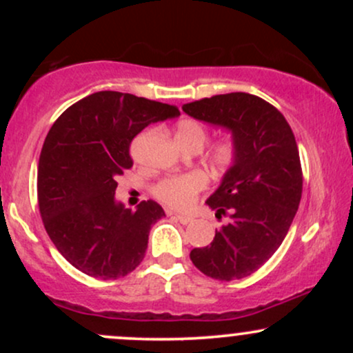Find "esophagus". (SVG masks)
Segmentation results:
<instances>
[{
    "mask_svg": "<svg viewBox=\"0 0 353 353\" xmlns=\"http://www.w3.org/2000/svg\"><path fill=\"white\" fill-rule=\"evenodd\" d=\"M168 216H171L172 219H176V221H179L181 224H184V225H188V224H190V222L194 221V219L189 217V216H179V214H172V212H168Z\"/></svg>",
    "mask_w": 353,
    "mask_h": 353,
    "instance_id": "obj_1",
    "label": "esophagus"
}]
</instances>
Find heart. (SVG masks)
<instances>
[{
	"label": "heart",
	"mask_w": 353,
	"mask_h": 353,
	"mask_svg": "<svg viewBox=\"0 0 353 353\" xmlns=\"http://www.w3.org/2000/svg\"><path fill=\"white\" fill-rule=\"evenodd\" d=\"M177 143L184 148L197 145L202 148L208 139V129L194 119H184L177 124L176 131ZM237 157V143L232 136L222 137L210 148L209 161L219 171H225L236 163ZM208 188V177L204 172L194 171L177 176L165 177L156 185L154 196L163 204L177 210L189 209L197 201L199 194Z\"/></svg>",
	"instance_id": "obj_1"
}]
</instances>
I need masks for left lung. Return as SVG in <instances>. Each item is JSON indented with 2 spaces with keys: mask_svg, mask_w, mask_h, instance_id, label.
<instances>
[{
  "mask_svg": "<svg viewBox=\"0 0 353 353\" xmlns=\"http://www.w3.org/2000/svg\"><path fill=\"white\" fill-rule=\"evenodd\" d=\"M194 119L229 129L237 143L236 163L205 201L230 222L210 245L190 250L208 277L236 281L272 257L292 224L302 197V168L292 129L279 109L247 92H229L184 104Z\"/></svg>",
  "mask_w": 353,
  "mask_h": 353,
  "instance_id": "8db88e82",
  "label": "left lung"
}]
</instances>
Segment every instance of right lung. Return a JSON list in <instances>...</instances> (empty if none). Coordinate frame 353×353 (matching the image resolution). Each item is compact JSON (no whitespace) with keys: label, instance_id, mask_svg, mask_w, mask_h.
<instances>
[{"label":"right lung","instance_id":"obj_1","mask_svg":"<svg viewBox=\"0 0 353 353\" xmlns=\"http://www.w3.org/2000/svg\"><path fill=\"white\" fill-rule=\"evenodd\" d=\"M179 114L171 104L99 91L51 125L38 164L39 214L52 244L81 272L109 281L143 262L151 225L165 214L154 201L125 209L114 197L116 177L132 168L129 145L145 125Z\"/></svg>","mask_w":353,"mask_h":353}]
</instances>
